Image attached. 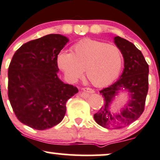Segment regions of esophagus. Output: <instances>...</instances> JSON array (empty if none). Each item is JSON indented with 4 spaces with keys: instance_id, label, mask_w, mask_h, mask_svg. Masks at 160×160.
Masks as SVG:
<instances>
[{
    "instance_id": "34e87169",
    "label": "esophagus",
    "mask_w": 160,
    "mask_h": 160,
    "mask_svg": "<svg viewBox=\"0 0 160 160\" xmlns=\"http://www.w3.org/2000/svg\"><path fill=\"white\" fill-rule=\"evenodd\" d=\"M82 90H83V92H87V93H94V90H92V89H90V88H83L82 89Z\"/></svg>"
}]
</instances>
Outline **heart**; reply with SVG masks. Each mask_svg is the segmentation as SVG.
<instances>
[{
  "label": "heart",
  "mask_w": 160,
  "mask_h": 160,
  "mask_svg": "<svg viewBox=\"0 0 160 160\" xmlns=\"http://www.w3.org/2000/svg\"><path fill=\"white\" fill-rule=\"evenodd\" d=\"M72 53L63 51L58 56V64L70 81L82 77L84 70L96 87H104L116 80L122 64L120 48L99 40L84 39L72 47Z\"/></svg>",
  "instance_id": "obj_1"
}]
</instances>
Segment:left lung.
Masks as SVG:
<instances>
[{"mask_svg":"<svg viewBox=\"0 0 160 160\" xmlns=\"http://www.w3.org/2000/svg\"><path fill=\"white\" fill-rule=\"evenodd\" d=\"M113 41L122 53L123 71L118 80L100 90L105 102L93 116L99 125L107 129L121 128L140 117L144 110L149 84V66L142 52L133 43L119 36L114 37ZM120 92H127L128 100L119 112H115L111 107Z\"/></svg>","mask_w":160,"mask_h":160,"instance_id":"8db88e82","label":"left lung"}]
</instances>
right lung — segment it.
Listing matches in <instances>:
<instances>
[{
    "instance_id": "obj_1",
    "label": "right lung",
    "mask_w": 160,
    "mask_h": 160,
    "mask_svg": "<svg viewBox=\"0 0 160 160\" xmlns=\"http://www.w3.org/2000/svg\"><path fill=\"white\" fill-rule=\"evenodd\" d=\"M69 39L48 34L23 44L8 68V98L18 119L43 130L58 125L66 113L67 101L77 87L58 77V55Z\"/></svg>"
}]
</instances>
